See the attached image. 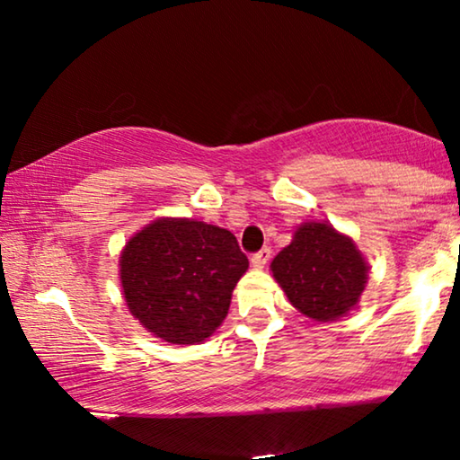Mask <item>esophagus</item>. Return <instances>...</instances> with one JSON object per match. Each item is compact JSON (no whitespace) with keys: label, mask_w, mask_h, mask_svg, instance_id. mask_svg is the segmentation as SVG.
<instances>
[{"label":"esophagus","mask_w":460,"mask_h":460,"mask_svg":"<svg viewBox=\"0 0 460 460\" xmlns=\"http://www.w3.org/2000/svg\"><path fill=\"white\" fill-rule=\"evenodd\" d=\"M270 255H272V251H270L268 247L261 249V251H257V253L251 255V263H253L255 268H263L270 261Z\"/></svg>","instance_id":"esophagus-1"}]
</instances>
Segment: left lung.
I'll list each match as a JSON object with an SVG mask.
<instances>
[{
    "instance_id": "1",
    "label": "left lung",
    "mask_w": 460,
    "mask_h": 460,
    "mask_svg": "<svg viewBox=\"0 0 460 460\" xmlns=\"http://www.w3.org/2000/svg\"><path fill=\"white\" fill-rule=\"evenodd\" d=\"M274 279L301 314L337 320L358 304L367 285V263L356 244L329 224L310 222L272 261Z\"/></svg>"
}]
</instances>
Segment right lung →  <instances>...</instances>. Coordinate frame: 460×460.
I'll use <instances>...</instances> for the list:
<instances>
[{"instance_id": "1", "label": "right lung", "mask_w": 460, "mask_h": 460, "mask_svg": "<svg viewBox=\"0 0 460 460\" xmlns=\"http://www.w3.org/2000/svg\"><path fill=\"white\" fill-rule=\"evenodd\" d=\"M129 312L163 341H205L224 323L249 260L232 232L192 219H156L125 244Z\"/></svg>"}]
</instances>
